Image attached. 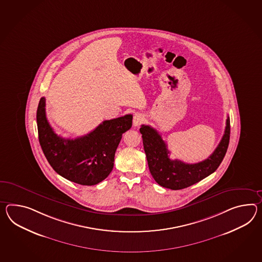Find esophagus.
<instances>
[{"label":"esophagus","instance_id":"obj_1","mask_svg":"<svg viewBox=\"0 0 262 262\" xmlns=\"http://www.w3.org/2000/svg\"><path fill=\"white\" fill-rule=\"evenodd\" d=\"M144 120H145L144 115H141V114H136V115H134V127H138V126H140L141 124L143 123Z\"/></svg>","mask_w":262,"mask_h":262}]
</instances>
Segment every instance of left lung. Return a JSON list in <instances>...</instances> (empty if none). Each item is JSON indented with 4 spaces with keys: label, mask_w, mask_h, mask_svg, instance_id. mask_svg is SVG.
Wrapping results in <instances>:
<instances>
[{
    "label": "left lung",
    "mask_w": 262,
    "mask_h": 262,
    "mask_svg": "<svg viewBox=\"0 0 262 262\" xmlns=\"http://www.w3.org/2000/svg\"><path fill=\"white\" fill-rule=\"evenodd\" d=\"M140 133L147 155L149 171L158 185L179 190L200 182L216 171L227 151L230 139V118L226 119L224 136L214 152L207 159L196 164H186L169 158L166 142L154 128L142 125Z\"/></svg>",
    "instance_id": "obj_1"
}]
</instances>
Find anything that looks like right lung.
<instances>
[{
	"label": "right lung",
	"mask_w": 262,
	"mask_h": 262,
	"mask_svg": "<svg viewBox=\"0 0 262 262\" xmlns=\"http://www.w3.org/2000/svg\"><path fill=\"white\" fill-rule=\"evenodd\" d=\"M38 141L53 169L63 178L82 185H95L113 170L115 154L122 138L133 125V115L103 121L93 132L76 139L55 134L45 114V98L37 110Z\"/></svg>",
	"instance_id": "obj_1"
}]
</instances>
